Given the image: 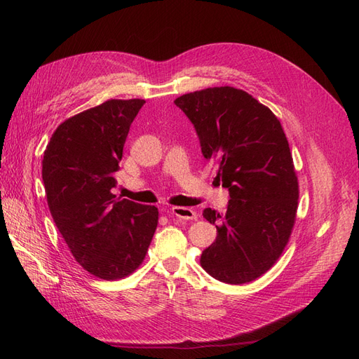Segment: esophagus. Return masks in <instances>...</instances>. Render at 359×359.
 Segmentation results:
<instances>
[{
	"instance_id": "1",
	"label": "esophagus",
	"mask_w": 359,
	"mask_h": 359,
	"mask_svg": "<svg viewBox=\"0 0 359 359\" xmlns=\"http://www.w3.org/2000/svg\"><path fill=\"white\" fill-rule=\"evenodd\" d=\"M170 214L177 217L178 220H194L196 219V212L191 208H186V206H172Z\"/></svg>"
}]
</instances>
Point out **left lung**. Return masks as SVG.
I'll return each instance as SVG.
<instances>
[{
  "label": "left lung",
  "instance_id": "left-lung-1",
  "mask_svg": "<svg viewBox=\"0 0 359 359\" xmlns=\"http://www.w3.org/2000/svg\"><path fill=\"white\" fill-rule=\"evenodd\" d=\"M173 103L194 126L203 157L219 165L217 180L231 196L224 214L203 210L217 238L201 265L223 283H250L277 262L295 223L298 178L286 135L266 106L233 86Z\"/></svg>",
  "mask_w": 359,
  "mask_h": 359
}]
</instances>
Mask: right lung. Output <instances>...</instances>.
<instances>
[{"label":"right lung","mask_w":359,"mask_h":359,"mask_svg":"<svg viewBox=\"0 0 359 359\" xmlns=\"http://www.w3.org/2000/svg\"><path fill=\"white\" fill-rule=\"evenodd\" d=\"M145 100H107L66 119L43 156L52 219L76 262L103 280L123 278L144 262L158 210L116 198L130 126Z\"/></svg>","instance_id":"1"}]
</instances>
